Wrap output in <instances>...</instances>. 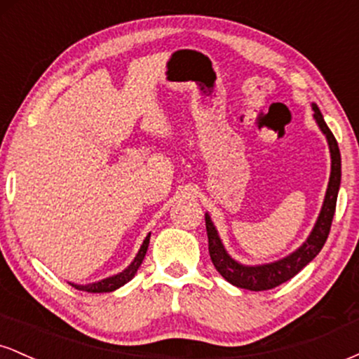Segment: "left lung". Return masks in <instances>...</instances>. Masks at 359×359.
<instances>
[{"label": "left lung", "instance_id": "8db88e82", "mask_svg": "<svg viewBox=\"0 0 359 359\" xmlns=\"http://www.w3.org/2000/svg\"><path fill=\"white\" fill-rule=\"evenodd\" d=\"M312 109H314L316 123L319 125L320 131L325 135L329 143V151H331V177H329L324 204L323 209H320L319 217L316 221L314 229H312V233L309 234L306 243L300 248L288 255V257L278 259V262L255 266L241 265L236 259L229 257L228 251L224 250L219 234H217L211 221V216L205 214V231H208L209 240V255H211L216 270L229 283H233V285L255 292L270 290V288L278 287L280 283L295 277L307 263H311L319 255L325 240H327L329 231H331L332 217H334L336 211L337 192H339L341 185V154L334 135H332V131L325 125L323 113L317 108V104H312Z\"/></svg>", "mask_w": 359, "mask_h": 359}]
</instances>
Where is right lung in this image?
Listing matches in <instances>:
<instances>
[{"label": "right lung", "mask_w": 359, "mask_h": 359, "mask_svg": "<svg viewBox=\"0 0 359 359\" xmlns=\"http://www.w3.org/2000/svg\"><path fill=\"white\" fill-rule=\"evenodd\" d=\"M148 243H150V233H148L145 240H143V245H142V248H140V251L137 253V257H135L133 262H131L130 265H128L126 269L121 271V273L113 275V277H108V278H104V280H100V282L88 283V285H77V283H71V285L74 288H77V290L89 292V294H104V292L116 290V288H119L121 285H125L126 282H130V280L135 277V273H137V270L140 269V265H142L143 258H145V255H147Z\"/></svg>", "instance_id": "add662e5"}]
</instances>
